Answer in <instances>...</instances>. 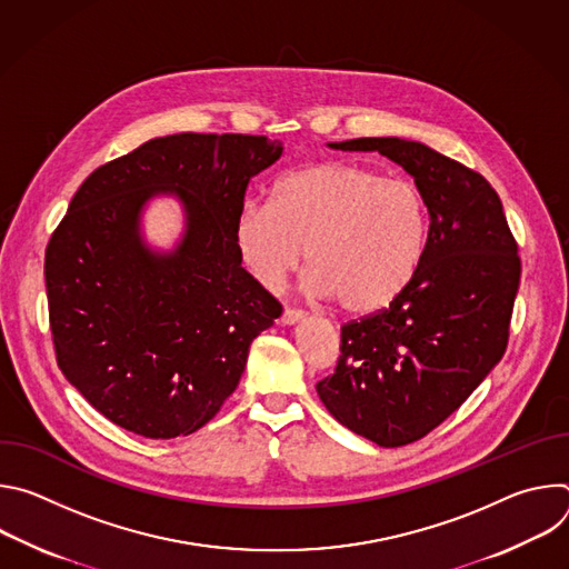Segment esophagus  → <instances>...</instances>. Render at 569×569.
<instances>
[{"label":"esophagus","instance_id":"obj_1","mask_svg":"<svg viewBox=\"0 0 569 569\" xmlns=\"http://www.w3.org/2000/svg\"><path fill=\"white\" fill-rule=\"evenodd\" d=\"M301 319H303V310H297V308H286L281 315V321L286 323V327H292V323H297Z\"/></svg>","mask_w":569,"mask_h":569}]
</instances>
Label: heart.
Instances as JSON below:
<instances>
[{
    "label": "heart",
    "mask_w": 569,
    "mask_h": 569,
    "mask_svg": "<svg viewBox=\"0 0 569 569\" xmlns=\"http://www.w3.org/2000/svg\"><path fill=\"white\" fill-rule=\"evenodd\" d=\"M233 246L266 290H277L306 257L315 295L369 315L412 286L428 246V207L410 180L321 161L281 176L270 204L242 202Z\"/></svg>",
    "instance_id": "obj_1"
}]
</instances>
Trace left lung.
I'll return each mask as SVG.
<instances>
[{
  "label": "left lung",
  "mask_w": 569,
  "mask_h": 569,
  "mask_svg": "<svg viewBox=\"0 0 569 569\" xmlns=\"http://www.w3.org/2000/svg\"><path fill=\"white\" fill-rule=\"evenodd\" d=\"M329 146L396 161L430 213L412 286L345 323L336 373L317 382L345 428L382 448L408 446L443 423L502 360L520 286L518 242L496 189L430 146L398 137Z\"/></svg>",
  "instance_id": "1"
}]
</instances>
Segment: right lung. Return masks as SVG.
I'll return each mask as SVG.
<instances>
[{
	"label": "right lung",
	"mask_w": 569,
	"mask_h": 569,
	"mask_svg": "<svg viewBox=\"0 0 569 569\" xmlns=\"http://www.w3.org/2000/svg\"><path fill=\"white\" fill-rule=\"evenodd\" d=\"M281 152L279 139L257 134L157 137L99 167L71 198L44 254L56 360L119 428L146 439L200 430L281 315L233 246L250 180ZM154 194L186 207L171 253L150 251L140 236Z\"/></svg>",
	"instance_id": "right-lung-1"
}]
</instances>
